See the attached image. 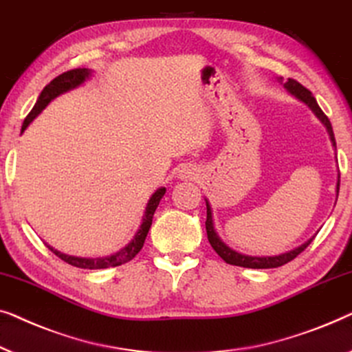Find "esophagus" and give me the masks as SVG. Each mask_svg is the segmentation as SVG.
Wrapping results in <instances>:
<instances>
[{
  "mask_svg": "<svg viewBox=\"0 0 352 352\" xmlns=\"http://www.w3.org/2000/svg\"><path fill=\"white\" fill-rule=\"evenodd\" d=\"M178 177H180L182 180H196V178L199 177V170L191 164L182 166L180 170H178Z\"/></svg>",
  "mask_w": 352,
  "mask_h": 352,
  "instance_id": "esophagus-1",
  "label": "esophagus"
}]
</instances>
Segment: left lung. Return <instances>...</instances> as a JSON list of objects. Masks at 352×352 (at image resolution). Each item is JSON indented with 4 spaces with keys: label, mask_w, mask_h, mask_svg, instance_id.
Segmentation results:
<instances>
[{
    "label": "left lung",
    "mask_w": 352,
    "mask_h": 352,
    "mask_svg": "<svg viewBox=\"0 0 352 352\" xmlns=\"http://www.w3.org/2000/svg\"><path fill=\"white\" fill-rule=\"evenodd\" d=\"M276 81L282 84V78H276ZM284 87H285V91L290 94V96H294L295 98H298L300 102H303L305 105L314 113V116L318 118L320 122H322L327 133H329L331 146H333V150L336 151V142H335V135H333V129H331L329 118H327L324 115V111L319 108L318 102H316V98L313 97V94H311L306 87L301 86L298 81H295V79H290V78L284 82ZM338 191H340V174H338V178H336V188H335L336 197H338ZM206 206H207V220H206L207 239H209L212 249H214L217 254H219L221 258H223L226 263H230V265L242 266V268H254V270L277 268V266H282V265L289 263V261L294 260L295 256L300 255L301 252H303L306 247H308L314 239V237H311V239L303 242V244L298 245V247H295V249H292L289 252H284V254H279V255H273V256H256V255L239 254V252L232 250L231 247H228L225 242L221 241V237L217 234V230H215V225H214V214H212V207H210L209 199H206Z\"/></svg>",
    "instance_id": "left-lung-1"
}]
</instances>
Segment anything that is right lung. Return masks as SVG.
<instances>
[{
	"label": "right lung",
	"mask_w": 352,
	"mask_h": 352,
	"mask_svg": "<svg viewBox=\"0 0 352 352\" xmlns=\"http://www.w3.org/2000/svg\"><path fill=\"white\" fill-rule=\"evenodd\" d=\"M92 73L94 72L89 70V68H76V70L65 72V73H62V75H58L57 78H54L52 81L43 89V92L39 94V97H38L36 103H34L33 110L30 111V115L25 118V121H23L21 133L25 132V129L32 124V122L36 120L39 115H41V111L54 100V98H57L58 96H62V94L70 92V91H73V89L82 86V84L92 76ZM164 195H166L164 186L157 188V190L153 192L151 197L146 202L145 212H143V217H142V223H140V226H138L135 236L132 237L131 242H129L126 247H122L121 250H118L116 254H111L107 256H97V258H89V256L67 255V254H62V252H58L57 249H54V247H51V245H47V247L58 256V258L67 261L68 265L76 266V268L103 270V268H113V266L124 265V263H127V261H131L133 256H135L138 252L142 250L143 242H145L148 231H150L151 223H153V215H155L157 206H160V201L162 199V196Z\"/></svg>",
	"instance_id": "1"
}]
</instances>
